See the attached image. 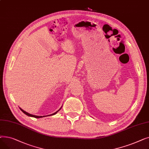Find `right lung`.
<instances>
[{
  "mask_svg": "<svg viewBox=\"0 0 149 149\" xmlns=\"http://www.w3.org/2000/svg\"><path fill=\"white\" fill-rule=\"evenodd\" d=\"M61 107H62V106L59 109V110H58L57 111H56V112L55 113H52V114H51V115H45V116H37V115H32V114H30V113H28V112H26V111H23L22 109H21L20 107H19L20 108V109L21 110V111H22L23 113H24L25 115H28V116H31V117H34V118H43V117H45V116H51V115H55V114H56L60 110V109H61Z\"/></svg>",
  "mask_w": 149,
  "mask_h": 149,
  "instance_id": "right-lung-1",
  "label": "right lung"
}]
</instances>
